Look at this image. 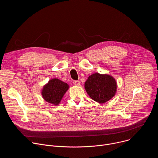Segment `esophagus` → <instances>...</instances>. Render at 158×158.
<instances>
[{"label":"esophagus","mask_w":158,"mask_h":158,"mask_svg":"<svg viewBox=\"0 0 158 158\" xmlns=\"http://www.w3.org/2000/svg\"><path fill=\"white\" fill-rule=\"evenodd\" d=\"M74 84L75 85H80V81H74Z\"/></svg>","instance_id":"1"}]
</instances>
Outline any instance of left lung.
<instances>
[{
  "label": "left lung",
  "instance_id": "obj_1",
  "mask_svg": "<svg viewBox=\"0 0 158 158\" xmlns=\"http://www.w3.org/2000/svg\"><path fill=\"white\" fill-rule=\"evenodd\" d=\"M117 87L115 79L107 74L94 73L89 76L84 84L89 97L101 104L107 102L115 96Z\"/></svg>",
  "mask_w": 158,
  "mask_h": 158
}]
</instances>
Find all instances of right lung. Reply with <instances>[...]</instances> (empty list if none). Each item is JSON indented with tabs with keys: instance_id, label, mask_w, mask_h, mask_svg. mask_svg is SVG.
<instances>
[{
	"instance_id": "add662e5",
	"label": "right lung",
	"mask_w": 158,
	"mask_h": 158,
	"mask_svg": "<svg viewBox=\"0 0 158 158\" xmlns=\"http://www.w3.org/2000/svg\"><path fill=\"white\" fill-rule=\"evenodd\" d=\"M69 86L67 83L59 79L54 78L43 86L41 94L46 102L57 106L60 102L64 95L69 89Z\"/></svg>"
}]
</instances>
